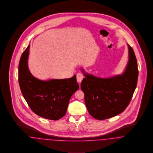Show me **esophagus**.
I'll return each instance as SVG.
<instances>
[{"label": "esophagus", "mask_w": 153, "mask_h": 153, "mask_svg": "<svg viewBox=\"0 0 153 153\" xmlns=\"http://www.w3.org/2000/svg\"><path fill=\"white\" fill-rule=\"evenodd\" d=\"M83 77H84V76H83V75L82 74H81V73L77 74V75H76V79H77V81H78L79 83H80L81 81L83 79Z\"/></svg>", "instance_id": "obj_1"}]
</instances>
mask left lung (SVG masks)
I'll use <instances>...</instances> for the list:
<instances>
[{
  "label": "left lung",
  "instance_id": "left-lung-1",
  "mask_svg": "<svg viewBox=\"0 0 153 153\" xmlns=\"http://www.w3.org/2000/svg\"><path fill=\"white\" fill-rule=\"evenodd\" d=\"M128 62L125 71L109 78H101L82 71L86 78L80 88L89 114L97 120H105L123 112L128 106L136 88L138 78L137 58L128 45Z\"/></svg>",
  "mask_w": 153,
  "mask_h": 153
}]
</instances>
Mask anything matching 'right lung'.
Segmentation results:
<instances>
[{
  "label": "right lung",
  "instance_id": "right-lung-1",
  "mask_svg": "<svg viewBox=\"0 0 153 153\" xmlns=\"http://www.w3.org/2000/svg\"><path fill=\"white\" fill-rule=\"evenodd\" d=\"M30 45L21 57L18 81L22 94L33 112L43 118L57 120L65 114L69 101L78 90L76 76L41 80L33 76L27 65Z\"/></svg>",
  "mask_w": 153,
  "mask_h": 153
}]
</instances>
